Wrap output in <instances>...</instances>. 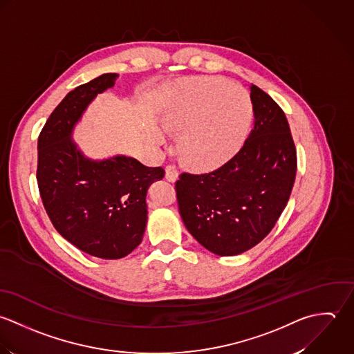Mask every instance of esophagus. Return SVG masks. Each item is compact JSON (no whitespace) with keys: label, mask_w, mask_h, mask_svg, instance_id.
<instances>
[{"label":"esophagus","mask_w":354,"mask_h":354,"mask_svg":"<svg viewBox=\"0 0 354 354\" xmlns=\"http://www.w3.org/2000/svg\"><path fill=\"white\" fill-rule=\"evenodd\" d=\"M178 176H179V174H178V169L174 167V165H167V168H165V179L168 180V182H175L176 179H178Z\"/></svg>","instance_id":"34e87169"}]
</instances>
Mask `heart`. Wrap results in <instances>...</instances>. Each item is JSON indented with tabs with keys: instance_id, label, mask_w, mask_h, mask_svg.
I'll use <instances>...</instances> for the list:
<instances>
[{
	"instance_id": "heart-1",
	"label": "heart",
	"mask_w": 354,
	"mask_h": 354,
	"mask_svg": "<svg viewBox=\"0 0 354 354\" xmlns=\"http://www.w3.org/2000/svg\"><path fill=\"white\" fill-rule=\"evenodd\" d=\"M158 116L167 130L179 134L186 164L212 169L241 150L253 123V105L241 86L217 76H193L172 84Z\"/></svg>"
}]
</instances>
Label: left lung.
Masks as SVG:
<instances>
[{
	"label": "left lung",
	"mask_w": 354,
	"mask_h": 354,
	"mask_svg": "<svg viewBox=\"0 0 354 354\" xmlns=\"http://www.w3.org/2000/svg\"><path fill=\"white\" fill-rule=\"evenodd\" d=\"M254 126L242 149L209 174L176 180L179 212L189 232L217 256L241 254L274 228L290 198L297 151L281 106L250 84Z\"/></svg>",
	"instance_id": "obj_1"
}]
</instances>
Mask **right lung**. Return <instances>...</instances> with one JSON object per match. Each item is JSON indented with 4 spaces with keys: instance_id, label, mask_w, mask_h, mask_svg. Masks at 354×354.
Returning <instances> with one entry per match:
<instances>
[{
    "instance_id": "1",
    "label": "right lung",
    "mask_w": 354,
    "mask_h": 354,
    "mask_svg": "<svg viewBox=\"0 0 354 354\" xmlns=\"http://www.w3.org/2000/svg\"><path fill=\"white\" fill-rule=\"evenodd\" d=\"M118 77L104 73L73 88L38 138L37 180L48 216L73 246L105 260L126 257L141 243L147 190L164 178L161 167H146L124 154L90 158L72 141L87 106Z\"/></svg>"
}]
</instances>
